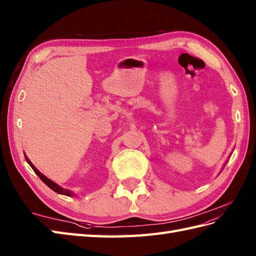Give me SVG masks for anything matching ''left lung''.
Masks as SVG:
<instances>
[{
  "label": "left lung",
  "mask_w": 256,
  "mask_h": 256,
  "mask_svg": "<svg viewBox=\"0 0 256 256\" xmlns=\"http://www.w3.org/2000/svg\"><path fill=\"white\" fill-rule=\"evenodd\" d=\"M226 163H227V162H226Z\"/></svg>",
  "instance_id": "8db88e82"
}]
</instances>
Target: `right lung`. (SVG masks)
<instances>
[{
    "mask_svg": "<svg viewBox=\"0 0 256 256\" xmlns=\"http://www.w3.org/2000/svg\"><path fill=\"white\" fill-rule=\"evenodd\" d=\"M26 160H27V163L31 166V168H32L34 172L36 174V175H38V176L40 177V179L48 186V188H51L53 191H55L56 193H58V194H63V196H76L72 191L68 190V189H64L63 186H58V184H55L54 182H52L51 179H48V177H46L44 175H43L42 172H40L38 170H36V168L34 167V165L32 163H31L30 160H29L27 156H26Z\"/></svg>",
    "mask_w": 256,
    "mask_h": 256,
    "instance_id": "1",
    "label": "right lung"
}]
</instances>
